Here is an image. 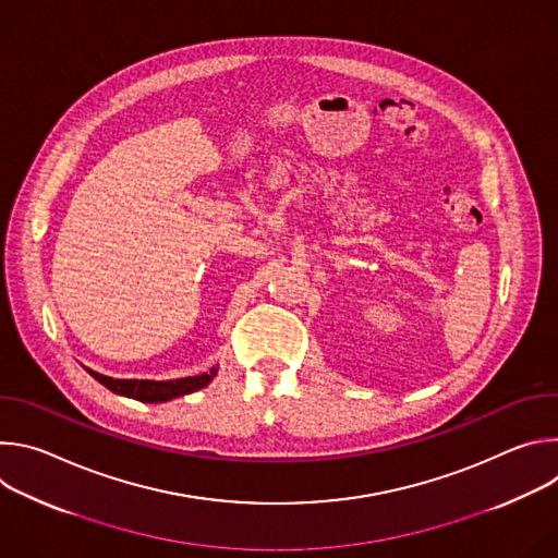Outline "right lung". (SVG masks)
<instances>
[{
	"label": "right lung",
	"instance_id": "1",
	"mask_svg": "<svg viewBox=\"0 0 558 558\" xmlns=\"http://www.w3.org/2000/svg\"><path fill=\"white\" fill-rule=\"evenodd\" d=\"M99 384H104L106 388H110L117 395H125L132 397V400L145 402V404H161V402H170L174 397L181 395H190L198 388H205L214 375L216 368H211L209 373H201V375H192V377H181V379H168V381H154V379H114L108 375H101L93 368H86Z\"/></svg>",
	"mask_w": 558,
	"mask_h": 558
}]
</instances>
